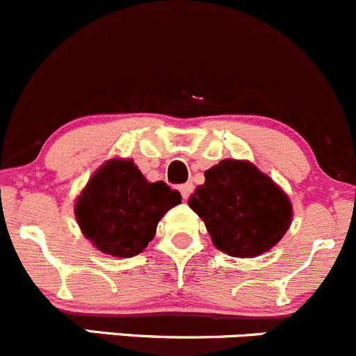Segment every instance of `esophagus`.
Instances as JSON below:
<instances>
[{
    "label": "esophagus",
    "instance_id": "34e87169",
    "mask_svg": "<svg viewBox=\"0 0 356 356\" xmlns=\"http://www.w3.org/2000/svg\"><path fill=\"white\" fill-rule=\"evenodd\" d=\"M179 191H181L182 198L188 200L189 195H191V193H193V184H191V182H186V184L179 186Z\"/></svg>",
    "mask_w": 356,
    "mask_h": 356
}]
</instances>
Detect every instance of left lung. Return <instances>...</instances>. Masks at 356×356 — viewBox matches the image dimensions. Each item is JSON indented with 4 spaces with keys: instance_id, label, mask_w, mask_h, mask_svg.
Returning <instances> with one entry per match:
<instances>
[{
    "instance_id": "obj_1",
    "label": "left lung",
    "mask_w": 356,
    "mask_h": 356,
    "mask_svg": "<svg viewBox=\"0 0 356 356\" xmlns=\"http://www.w3.org/2000/svg\"><path fill=\"white\" fill-rule=\"evenodd\" d=\"M203 218L213 245L231 257H257L288 231V196L248 161L224 160L204 172V184L188 201Z\"/></svg>"
}]
</instances>
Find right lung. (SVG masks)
Instances as JSON below:
<instances>
[{"instance_id": "1", "label": "right lung", "mask_w": 356, "mask_h": 356, "mask_svg": "<svg viewBox=\"0 0 356 356\" xmlns=\"http://www.w3.org/2000/svg\"><path fill=\"white\" fill-rule=\"evenodd\" d=\"M179 203L177 189L163 181L148 182L132 160H111L79 196L75 215L98 250L131 258L148 246L160 218Z\"/></svg>"}]
</instances>
